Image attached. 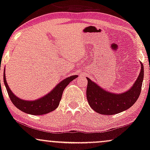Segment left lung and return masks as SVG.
Returning a JSON list of instances; mask_svg holds the SVG:
<instances>
[{"mask_svg":"<svg viewBox=\"0 0 150 150\" xmlns=\"http://www.w3.org/2000/svg\"><path fill=\"white\" fill-rule=\"evenodd\" d=\"M141 63V73L137 80L129 90L123 93L115 94L106 91L87 77L86 98L93 110L100 114L113 115L133 106L141 94L143 81L144 68Z\"/></svg>","mask_w":150,"mask_h":150,"instance_id":"left-lung-1","label":"left lung"}]
</instances>
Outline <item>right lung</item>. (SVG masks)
Masks as SVG:
<instances>
[{"instance_id": "right-lung-1", "label": "right lung", "mask_w": 150, "mask_h": 150, "mask_svg": "<svg viewBox=\"0 0 150 150\" xmlns=\"http://www.w3.org/2000/svg\"><path fill=\"white\" fill-rule=\"evenodd\" d=\"M77 77H78L77 75H73V76L67 77L62 80L59 84H58L57 86L54 87V88L50 93L40 99L35 100V101H25V100H23L17 98L14 94L12 93V91L9 88L6 81V78H5V72L3 79H4V83L7 91L8 93L9 97L15 107L20 109L21 111L29 113V114L43 115L50 113L57 108L59 105L60 100L62 99L64 88L71 81H73Z\"/></svg>"}]
</instances>
